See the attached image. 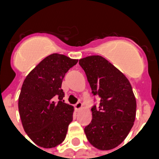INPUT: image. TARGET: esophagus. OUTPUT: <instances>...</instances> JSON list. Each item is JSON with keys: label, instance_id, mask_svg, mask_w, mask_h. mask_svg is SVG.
<instances>
[{"label": "esophagus", "instance_id": "34e87169", "mask_svg": "<svg viewBox=\"0 0 159 159\" xmlns=\"http://www.w3.org/2000/svg\"><path fill=\"white\" fill-rule=\"evenodd\" d=\"M75 107H76V110H80V109L83 107V103H82L81 101H78V102L75 105Z\"/></svg>", "mask_w": 159, "mask_h": 159}]
</instances>
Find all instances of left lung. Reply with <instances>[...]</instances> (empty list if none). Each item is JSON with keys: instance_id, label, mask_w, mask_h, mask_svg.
<instances>
[{"instance_id": "left-lung-1", "label": "left lung", "mask_w": 159, "mask_h": 159, "mask_svg": "<svg viewBox=\"0 0 159 159\" xmlns=\"http://www.w3.org/2000/svg\"><path fill=\"white\" fill-rule=\"evenodd\" d=\"M93 95L100 105L93 107L92 121L84 132L99 150H111L123 142L134 125L136 100L129 81L119 70L100 55L79 59Z\"/></svg>"}]
</instances>
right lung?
I'll use <instances>...</instances> for the list:
<instances>
[{
    "mask_svg": "<svg viewBox=\"0 0 159 159\" xmlns=\"http://www.w3.org/2000/svg\"><path fill=\"white\" fill-rule=\"evenodd\" d=\"M78 59L59 53L47 56L27 75L19 97V111L25 133L43 148L62 143L73 119L74 107L65 103L63 78Z\"/></svg>",
    "mask_w": 159,
    "mask_h": 159,
    "instance_id": "1",
    "label": "right lung"
}]
</instances>
